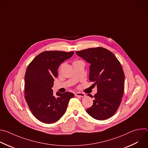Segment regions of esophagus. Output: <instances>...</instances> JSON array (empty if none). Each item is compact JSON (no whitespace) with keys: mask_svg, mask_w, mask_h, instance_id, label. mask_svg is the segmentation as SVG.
Segmentation results:
<instances>
[{"mask_svg":"<svg viewBox=\"0 0 148 148\" xmlns=\"http://www.w3.org/2000/svg\"><path fill=\"white\" fill-rule=\"evenodd\" d=\"M75 95L77 97H84L86 96V94L82 93V92H77L75 94Z\"/></svg>","mask_w":148,"mask_h":148,"instance_id":"esophagus-1","label":"esophagus"}]
</instances>
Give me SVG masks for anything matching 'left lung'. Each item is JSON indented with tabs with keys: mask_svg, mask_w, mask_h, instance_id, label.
I'll return each mask as SVG.
<instances>
[{
	"mask_svg": "<svg viewBox=\"0 0 148 148\" xmlns=\"http://www.w3.org/2000/svg\"><path fill=\"white\" fill-rule=\"evenodd\" d=\"M76 54L90 64L89 80L97 87L93 105L87 110V113L97 120L111 117L119 108L123 94L125 75L121 63L112 52L102 47Z\"/></svg>",
	"mask_w": 148,
	"mask_h": 148,
	"instance_id": "left-lung-1",
	"label": "left lung"
}]
</instances>
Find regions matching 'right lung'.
I'll list each match as a JSON object with an SVG mask.
<instances>
[{"mask_svg":"<svg viewBox=\"0 0 148 148\" xmlns=\"http://www.w3.org/2000/svg\"><path fill=\"white\" fill-rule=\"evenodd\" d=\"M74 52L47 51L37 56L28 66L25 77V97L34 116L41 122L51 123L58 121L66 111L72 92L53 94L54 78L58 69Z\"/></svg>","mask_w":148,"mask_h":148,"instance_id":"add662e5","label":"right lung"}]
</instances>
